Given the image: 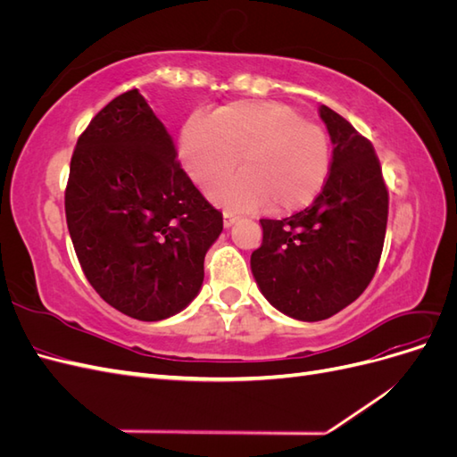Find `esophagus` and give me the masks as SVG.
<instances>
[{
  "label": "esophagus",
  "instance_id": "esophagus-1",
  "mask_svg": "<svg viewBox=\"0 0 457 457\" xmlns=\"http://www.w3.org/2000/svg\"><path fill=\"white\" fill-rule=\"evenodd\" d=\"M237 220H238V217L234 215V213H230V212L223 213V225H225V228H230L234 223H237Z\"/></svg>",
  "mask_w": 457,
  "mask_h": 457
}]
</instances>
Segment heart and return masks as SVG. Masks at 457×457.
<instances>
[{"label":"heart","instance_id":"obj_1","mask_svg":"<svg viewBox=\"0 0 457 457\" xmlns=\"http://www.w3.org/2000/svg\"><path fill=\"white\" fill-rule=\"evenodd\" d=\"M179 158L202 188L240 173L212 190L234 210L292 213L309 205L326 185L331 163L328 133L278 101H234L210 118L195 114L183 126Z\"/></svg>","mask_w":457,"mask_h":457}]
</instances>
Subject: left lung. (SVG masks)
<instances>
[{"label": "left lung", "mask_w": 457, "mask_h": 457, "mask_svg": "<svg viewBox=\"0 0 457 457\" xmlns=\"http://www.w3.org/2000/svg\"><path fill=\"white\" fill-rule=\"evenodd\" d=\"M334 154L320 195L282 220L261 219L252 272L272 307L303 322L345 309L371 282L383 252L389 192L371 143L328 106L318 108Z\"/></svg>", "instance_id": "1"}]
</instances>
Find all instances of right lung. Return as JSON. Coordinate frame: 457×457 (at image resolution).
<instances>
[{
    "mask_svg": "<svg viewBox=\"0 0 457 457\" xmlns=\"http://www.w3.org/2000/svg\"><path fill=\"white\" fill-rule=\"evenodd\" d=\"M64 210L95 292L145 322L198 295L204 257L223 230V213L192 185L139 89L118 95L79 135Z\"/></svg>",
    "mask_w": 457,
    "mask_h": 457,
    "instance_id": "1",
    "label": "right lung"
}]
</instances>
